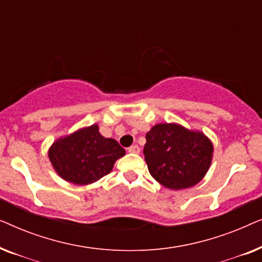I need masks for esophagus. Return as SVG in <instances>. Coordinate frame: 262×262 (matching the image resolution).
I'll return each instance as SVG.
<instances>
[{
    "mask_svg": "<svg viewBox=\"0 0 262 262\" xmlns=\"http://www.w3.org/2000/svg\"><path fill=\"white\" fill-rule=\"evenodd\" d=\"M127 151L128 152H131V154H139V151H141V149H139V146L138 145H131L130 148L127 149Z\"/></svg>",
    "mask_w": 262,
    "mask_h": 262,
    "instance_id": "1",
    "label": "esophagus"
}]
</instances>
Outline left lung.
I'll return each instance as SVG.
<instances>
[{
    "label": "left lung",
    "instance_id": "1",
    "mask_svg": "<svg viewBox=\"0 0 262 262\" xmlns=\"http://www.w3.org/2000/svg\"><path fill=\"white\" fill-rule=\"evenodd\" d=\"M144 159L149 173L164 187H192L205 177L213 146L202 132L178 124L155 125L145 136Z\"/></svg>",
    "mask_w": 262,
    "mask_h": 262
}]
</instances>
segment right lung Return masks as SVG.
Listing matches in <instances>:
<instances>
[{
	"label": "right lung",
	"instance_id": "1",
	"mask_svg": "<svg viewBox=\"0 0 262 262\" xmlns=\"http://www.w3.org/2000/svg\"><path fill=\"white\" fill-rule=\"evenodd\" d=\"M125 150L112 138L99 134L98 125L81 128L59 138L49 150V157L60 178L76 185H88L110 174Z\"/></svg>",
	"mask_w": 262,
	"mask_h": 262
}]
</instances>
